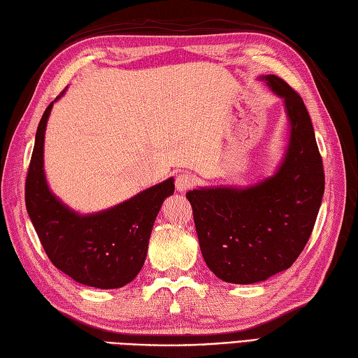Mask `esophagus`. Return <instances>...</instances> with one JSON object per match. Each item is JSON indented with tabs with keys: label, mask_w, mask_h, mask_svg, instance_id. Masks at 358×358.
Wrapping results in <instances>:
<instances>
[{
	"label": "esophagus",
	"mask_w": 358,
	"mask_h": 358,
	"mask_svg": "<svg viewBox=\"0 0 358 358\" xmlns=\"http://www.w3.org/2000/svg\"><path fill=\"white\" fill-rule=\"evenodd\" d=\"M196 183V178L194 177L192 173H180L177 180H175V187H177V191L180 192H186L189 189H192Z\"/></svg>",
	"instance_id": "34e87169"
}]
</instances>
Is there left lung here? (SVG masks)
Wrapping results in <instances>:
<instances>
[{"label":"left lung","instance_id":"1","mask_svg":"<svg viewBox=\"0 0 358 358\" xmlns=\"http://www.w3.org/2000/svg\"><path fill=\"white\" fill-rule=\"evenodd\" d=\"M285 100L291 136L277 173L246 189L186 194L208 268L227 283L250 285L291 268L313 234L324 172L301 96L277 75L263 78Z\"/></svg>","mask_w":358,"mask_h":358}]
</instances>
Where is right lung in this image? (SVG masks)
<instances>
[{
  "label": "right lung",
  "instance_id": "obj_1",
  "mask_svg": "<svg viewBox=\"0 0 358 358\" xmlns=\"http://www.w3.org/2000/svg\"><path fill=\"white\" fill-rule=\"evenodd\" d=\"M52 106L36 129L24 189L27 214L55 268L81 285L121 287L143 268L152 227L164 199L173 194V181L166 180L94 215H78L66 208L49 191L43 169L44 131Z\"/></svg>",
  "mask_w": 358,
  "mask_h": 358
}]
</instances>
